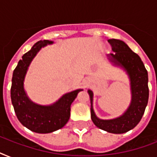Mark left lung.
<instances>
[{"label": "left lung", "instance_id": "left-lung-1", "mask_svg": "<svg viewBox=\"0 0 157 157\" xmlns=\"http://www.w3.org/2000/svg\"><path fill=\"white\" fill-rule=\"evenodd\" d=\"M114 53L108 55V59L116 66L126 71L130 80L132 99L129 107L121 117L112 120H101L96 117L93 109V92L89 90L91 103V119L94 124L101 129L112 134H123L134 129L141 121L145 112L149 97L148 76L140 57L133 52L122 40L110 39L107 40Z\"/></svg>", "mask_w": 157, "mask_h": 157}]
</instances>
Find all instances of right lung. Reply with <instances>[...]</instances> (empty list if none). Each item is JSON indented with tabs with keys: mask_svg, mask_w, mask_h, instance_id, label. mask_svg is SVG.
<instances>
[{
	"mask_svg": "<svg viewBox=\"0 0 157 157\" xmlns=\"http://www.w3.org/2000/svg\"><path fill=\"white\" fill-rule=\"evenodd\" d=\"M50 40H40L33 45L28 52L24 54L13 70L10 97L15 114L21 124L32 131L39 134H48L61 129L70 118L71 104L81 89L65 94L56 103L49 106L36 104L27 95L23 81L31 62L39 50Z\"/></svg>",
	"mask_w": 157,
	"mask_h": 157,
	"instance_id": "obj_1",
	"label": "right lung"
}]
</instances>
